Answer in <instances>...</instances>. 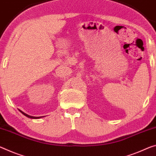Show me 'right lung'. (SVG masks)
I'll use <instances>...</instances> for the list:
<instances>
[{
	"label": "right lung",
	"instance_id": "right-lung-1",
	"mask_svg": "<svg viewBox=\"0 0 156 156\" xmlns=\"http://www.w3.org/2000/svg\"><path fill=\"white\" fill-rule=\"evenodd\" d=\"M19 111H20V112H21L22 114H23V115L26 116V117H28V118H30V119H40V118H41V117H33V116H30V115H27V114H26V113L23 112H22V111L20 110H19Z\"/></svg>",
	"mask_w": 156,
	"mask_h": 156
}]
</instances>
